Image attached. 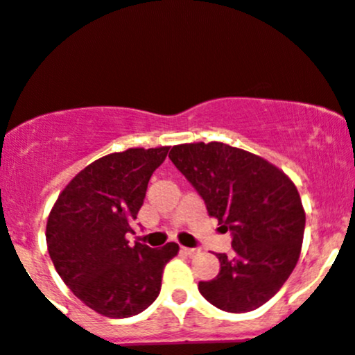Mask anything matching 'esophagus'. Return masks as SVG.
<instances>
[{"instance_id":"34e87169","label":"esophagus","mask_w":355,"mask_h":355,"mask_svg":"<svg viewBox=\"0 0 355 355\" xmlns=\"http://www.w3.org/2000/svg\"><path fill=\"white\" fill-rule=\"evenodd\" d=\"M182 251H184L187 256H193V254H197L198 249H196V248H182Z\"/></svg>"}]
</instances>
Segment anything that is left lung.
Instances as JSON below:
<instances>
[{
  "instance_id": "obj_1",
  "label": "left lung",
  "mask_w": 355,
  "mask_h": 355,
  "mask_svg": "<svg viewBox=\"0 0 355 355\" xmlns=\"http://www.w3.org/2000/svg\"><path fill=\"white\" fill-rule=\"evenodd\" d=\"M168 157L232 236L231 254H217L219 275L198 291L231 313L259 309L300 258L305 210L297 187L264 158L225 143L177 145Z\"/></svg>"
}]
</instances>
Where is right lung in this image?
Instances as JSON below:
<instances>
[{
	"mask_svg": "<svg viewBox=\"0 0 355 355\" xmlns=\"http://www.w3.org/2000/svg\"><path fill=\"white\" fill-rule=\"evenodd\" d=\"M168 146L130 148L96 159L62 190L46 220V248L64 283L89 309L109 318L141 313L157 300L163 268L178 244L130 246L128 232L148 182Z\"/></svg>",
	"mask_w": 355,
	"mask_h": 355,
	"instance_id": "obj_1",
	"label": "right lung"
}]
</instances>
